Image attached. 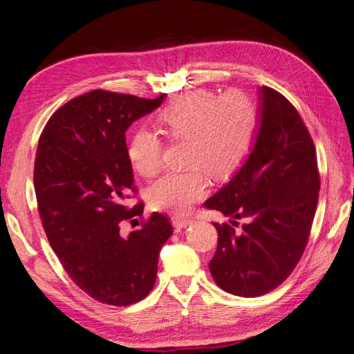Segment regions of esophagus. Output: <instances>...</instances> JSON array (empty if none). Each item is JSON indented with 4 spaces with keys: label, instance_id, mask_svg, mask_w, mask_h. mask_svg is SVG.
Segmentation results:
<instances>
[{
    "label": "esophagus",
    "instance_id": "esophagus-1",
    "mask_svg": "<svg viewBox=\"0 0 354 354\" xmlns=\"http://www.w3.org/2000/svg\"><path fill=\"white\" fill-rule=\"evenodd\" d=\"M171 223L176 228H185V227H189L192 224V219L184 218V216H173Z\"/></svg>",
    "mask_w": 354,
    "mask_h": 354
}]
</instances>
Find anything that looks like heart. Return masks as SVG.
<instances>
[{
  "label": "heart",
  "mask_w": 354,
  "mask_h": 354,
  "mask_svg": "<svg viewBox=\"0 0 354 354\" xmlns=\"http://www.w3.org/2000/svg\"><path fill=\"white\" fill-rule=\"evenodd\" d=\"M162 133L171 141L185 140L184 161L192 169L170 171L150 187L153 210L184 214L209 190V176L223 179L236 171L254 145L261 124L258 102L244 90L218 95L192 90L170 101L158 113ZM165 145L155 130L138 127L131 133L127 155L131 167L151 178L164 165Z\"/></svg>",
  "instance_id": "1"
}]
</instances>
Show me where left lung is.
I'll use <instances>...</instances> for the list:
<instances>
[{"label": "left lung", "instance_id": "left-lung-1", "mask_svg": "<svg viewBox=\"0 0 354 354\" xmlns=\"http://www.w3.org/2000/svg\"><path fill=\"white\" fill-rule=\"evenodd\" d=\"M261 96L253 151L204 204L234 219L250 218L241 233L213 223L218 247L209 264L221 288L244 297L272 292L292 274L307 247L321 189L316 149L299 112L272 87L262 86Z\"/></svg>", "mask_w": 354, "mask_h": 354}]
</instances>
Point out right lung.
Returning <instances> with one entry per match:
<instances>
[{"instance_id":"1","label":"right lung","mask_w":354,"mask_h":354,"mask_svg":"<svg viewBox=\"0 0 354 354\" xmlns=\"http://www.w3.org/2000/svg\"><path fill=\"white\" fill-rule=\"evenodd\" d=\"M164 96L96 88L59 107L39 136L33 184L47 239L76 286L109 306L126 307L151 292L159 250L173 233L164 214L142 218V201L127 205L138 189L126 130ZM138 217L142 227L122 235V224Z\"/></svg>"}]
</instances>
